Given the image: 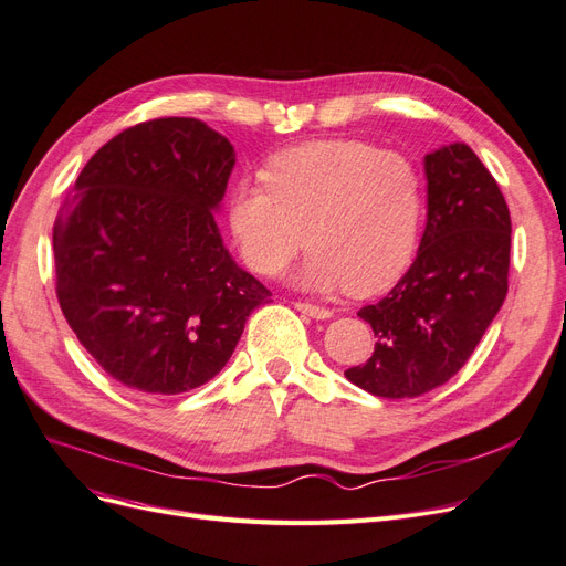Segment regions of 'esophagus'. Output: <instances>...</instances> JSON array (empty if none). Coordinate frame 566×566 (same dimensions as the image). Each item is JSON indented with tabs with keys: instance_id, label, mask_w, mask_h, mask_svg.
Here are the masks:
<instances>
[{
	"instance_id": "obj_1",
	"label": "esophagus",
	"mask_w": 566,
	"mask_h": 566,
	"mask_svg": "<svg viewBox=\"0 0 566 566\" xmlns=\"http://www.w3.org/2000/svg\"><path fill=\"white\" fill-rule=\"evenodd\" d=\"M295 310L306 314L310 318H316V321H325L333 316L331 310H325V306H318V304H310V302H295Z\"/></svg>"
}]
</instances>
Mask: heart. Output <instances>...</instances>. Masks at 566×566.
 <instances>
[{
	"label": "heart",
	"mask_w": 566,
	"mask_h": 566,
	"mask_svg": "<svg viewBox=\"0 0 566 566\" xmlns=\"http://www.w3.org/2000/svg\"><path fill=\"white\" fill-rule=\"evenodd\" d=\"M264 179H238L227 200L235 250L260 276L290 264L304 224L312 252L293 283L312 293L345 285L354 295L378 293L418 248L422 175L399 150L361 139L310 142L276 153Z\"/></svg>",
	"instance_id": "b5f03b06"
}]
</instances>
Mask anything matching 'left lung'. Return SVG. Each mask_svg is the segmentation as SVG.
<instances>
[{"instance_id":"1","label":"left lung","mask_w":566,"mask_h":566,"mask_svg":"<svg viewBox=\"0 0 566 566\" xmlns=\"http://www.w3.org/2000/svg\"><path fill=\"white\" fill-rule=\"evenodd\" d=\"M427 221L416 262L358 316L378 337L347 380L382 399H410L465 366L507 295L510 212L489 169L462 144L427 153Z\"/></svg>"}]
</instances>
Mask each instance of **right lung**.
<instances>
[{"mask_svg": "<svg viewBox=\"0 0 566 566\" xmlns=\"http://www.w3.org/2000/svg\"><path fill=\"white\" fill-rule=\"evenodd\" d=\"M235 150L196 117H160L101 146L54 227L56 295L82 347L148 397L227 366L271 293L219 233Z\"/></svg>", "mask_w": 566, "mask_h": 566, "instance_id": "right-lung-1", "label": "right lung"}]
</instances>
